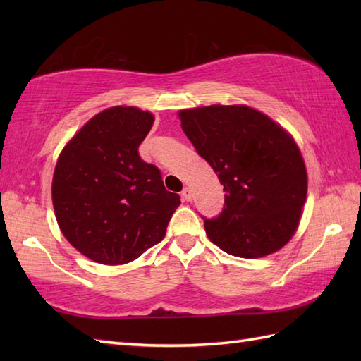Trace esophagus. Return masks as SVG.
Segmentation results:
<instances>
[{"instance_id": "1", "label": "esophagus", "mask_w": 361, "mask_h": 361, "mask_svg": "<svg viewBox=\"0 0 361 361\" xmlns=\"http://www.w3.org/2000/svg\"><path fill=\"white\" fill-rule=\"evenodd\" d=\"M181 198H183V200H185V202H190V198H192V190H190L189 188H185V189H183Z\"/></svg>"}]
</instances>
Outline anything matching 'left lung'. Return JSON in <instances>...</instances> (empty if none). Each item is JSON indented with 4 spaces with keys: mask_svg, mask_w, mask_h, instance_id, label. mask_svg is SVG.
<instances>
[{
    "mask_svg": "<svg viewBox=\"0 0 361 361\" xmlns=\"http://www.w3.org/2000/svg\"><path fill=\"white\" fill-rule=\"evenodd\" d=\"M181 128L224 185L225 206L204 219L212 243L256 259L293 237L307 197V171L293 137L247 105L181 110Z\"/></svg>",
    "mask_w": 361,
    "mask_h": 361,
    "instance_id": "8db88e82",
    "label": "left lung"
}]
</instances>
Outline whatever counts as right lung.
Segmentation results:
<instances>
[{
  "label": "right lung",
  "instance_id": "1",
  "mask_svg": "<svg viewBox=\"0 0 361 361\" xmlns=\"http://www.w3.org/2000/svg\"><path fill=\"white\" fill-rule=\"evenodd\" d=\"M153 114L111 106L65 145L52 178V204L66 240L104 265H122L164 239L180 195L169 192L157 166L137 147Z\"/></svg>",
  "mask_w": 361,
  "mask_h": 361
}]
</instances>
